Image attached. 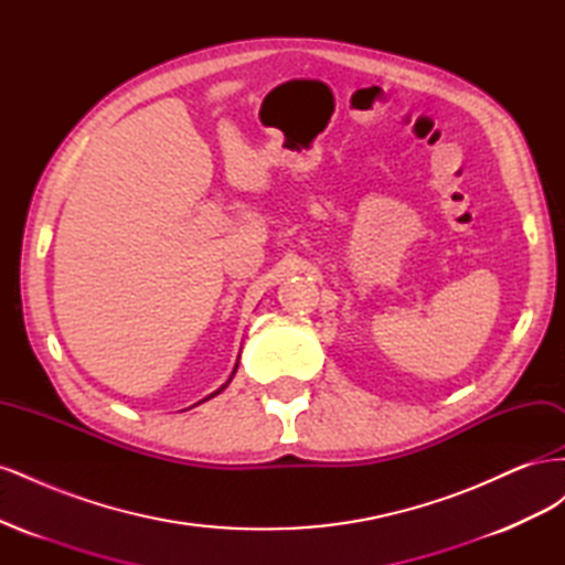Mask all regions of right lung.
I'll use <instances>...</instances> for the list:
<instances>
[{"label": "right lung", "instance_id": "1", "mask_svg": "<svg viewBox=\"0 0 565 565\" xmlns=\"http://www.w3.org/2000/svg\"><path fill=\"white\" fill-rule=\"evenodd\" d=\"M235 370H237V363H235V367H233V374H235ZM233 374H231V380H233ZM231 380H228V382H226L224 386H221L218 391H214V393H212V396H207V398H204V401H210V398H214V396H216V393H221V391H224V388H226V386L231 384ZM204 401H200V403H204Z\"/></svg>", "mask_w": 565, "mask_h": 565}]
</instances>
